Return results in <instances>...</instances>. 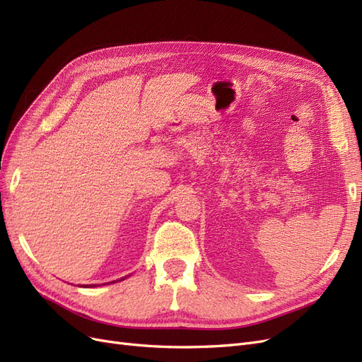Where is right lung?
Wrapping results in <instances>:
<instances>
[{"label":"right lung","instance_id":"add662e5","mask_svg":"<svg viewBox=\"0 0 362 362\" xmlns=\"http://www.w3.org/2000/svg\"><path fill=\"white\" fill-rule=\"evenodd\" d=\"M122 279H124V278H122ZM113 282H115V281H113ZM86 287H87V286H86ZM89 287H90V286H89ZM92 287H96V286H92Z\"/></svg>","mask_w":362,"mask_h":362}]
</instances>
